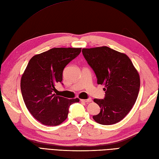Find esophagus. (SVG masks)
Listing matches in <instances>:
<instances>
[{"instance_id": "34e87169", "label": "esophagus", "mask_w": 159, "mask_h": 159, "mask_svg": "<svg viewBox=\"0 0 159 159\" xmlns=\"http://www.w3.org/2000/svg\"><path fill=\"white\" fill-rule=\"evenodd\" d=\"M80 101L87 103V102H91L92 101V99H91V98H88L87 99H80Z\"/></svg>"}]
</instances>
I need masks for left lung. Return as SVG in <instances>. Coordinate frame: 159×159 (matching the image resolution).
<instances>
[{
	"mask_svg": "<svg viewBox=\"0 0 159 159\" xmlns=\"http://www.w3.org/2000/svg\"><path fill=\"white\" fill-rule=\"evenodd\" d=\"M83 55L93 70L98 84L105 86L104 99H94L100 112L93 116L97 123L110 125L124 119L138 98L140 79L127 55L108 47L83 49Z\"/></svg>",
	"mask_w": 159,
	"mask_h": 159,
	"instance_id": "1",
	"label": "left lung"
}]
</instances>
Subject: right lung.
Masks as SVG:
<instances>
[{
  "label": "right lung",
  "mask_w": 159,
  "mask_h": 159,
  "mask_svg": "<svg viewBox=\"0 0 159 159\" xmlns=\"http://www.w3.org/2000/svg\"><path fill=\"white\" fill-rule=\"evenodd\" d=\"M81 48H53L33 56L21 79V91L26 108L40 123L60 125L71 104L79 99H67L53 93L61 83L66 66L80 54Z\"/></svg>",
  "instance_id": "obj_1"
}]
</instances>
